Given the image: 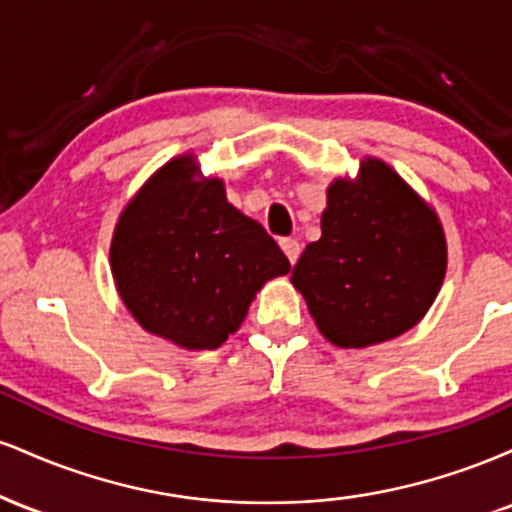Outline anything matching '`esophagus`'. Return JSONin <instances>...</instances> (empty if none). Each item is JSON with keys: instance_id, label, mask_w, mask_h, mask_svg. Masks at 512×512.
Returning a JSON list of instances; mask_svg holds the SVG:
<instances>
[{"instance_id": "obj_1", "label": "esophagus", "mask_w": 512, "mask_h": 512, "mask_svg": "<svg viewBox=\"0 0 512 512\" xmlns=\"http://www.w3.org/2000/svg\"><path fill=\"white\" fill-rule=\"evenodd\" d=\"M279 245H281V250L286 252V257H289V262L296 264L298 255H301V245H298V240L296 238H284Z\"/></svg>"}]
</instances>
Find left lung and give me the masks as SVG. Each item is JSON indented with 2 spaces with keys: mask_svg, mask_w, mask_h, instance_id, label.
<instances>
[{
  "mask_svg": "<svg viewBox=\"0 0 512 512\" xmlns=\"http://www.w3.org/2000/svg\"><path fill=\"white\" fill-rule=\"evenodd\" d=\"M322 236L305 245L291 281L317 330L342 349L404 334L436 301L448 267L438 214L380 158L327 187Z\"/></svg>",
  "mask_w": 512,
  "mask_h": 512,
  "instance_id": "left-lung-1",
  "label": "left lung"
}]
</instances>
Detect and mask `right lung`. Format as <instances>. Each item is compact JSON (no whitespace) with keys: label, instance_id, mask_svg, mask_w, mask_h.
<instances>
[{"label":"right lung","instance_id":"right-lung-1","mask_svg":"<svg viewBox=\"0 0 512 512\" xmlns=\"http://www.w3.org/2000/svg\"><path fill=\"white\" fill-rule=\"evenodd\" d=\"M110 269L134 320L182 349H219L255 293L291 264L272 236L226 199L197 158L158 168L117 219Z\"/></svg>","mask_w":512,"mask_h":512}]
</instances>
